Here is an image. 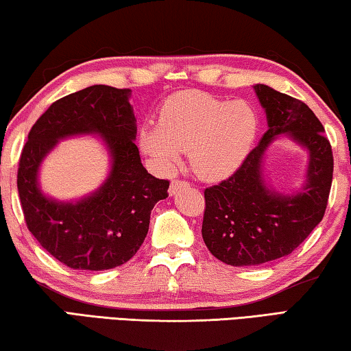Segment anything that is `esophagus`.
<instances>
[{"label": "esophagus", "mask_w": 351, "mask_h": 351, "mask_svg": "<svg viewBox=\"0 0 351 351\" xmlns=\"http://www.w3.org/2000/svg\"><path fill=\"white\" fill-rule=\"evenodd\" d=\"M186 186H189V182H186V181H181V180L171 181L170 189H169V193H170V195H175V193L178 192V190L182 189V187H186Z\"/></svg>", "instance_id": "esophagus-1"}]
</instances>
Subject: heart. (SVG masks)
<instances>
[{"mask_svg":"<svg viewBox=\"0 0 351 351\" xmlns=\"http://www.w3.org/2000/svg\"><path fill=\"white\" fill-rule=\"evenodd\" d=\"M257 133L258 116L249 104L187 91L165 100L158 123L141 130L139 145L164 173H171L189 150L193 173L219 181L245 162Z\"/></svg>","mask_w":351,"mask_h":351,"instance_id":"b5f03b06","label":"heart"}]
</instances>
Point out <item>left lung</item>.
<instances>
[{
	"mask_svg": "<svg viewBox=\"0 0 351 351\" xmlns=\"http://www.w3.org/2000/svg\"><path fill=\"white\" fill-rule=\"evenodd\" d=\"M255 93L268 132L228 180L204 190L203 240L213 257L230 266H257L285 257L322 221L332 181V152L324 125L308 105L266 85ZM287 132L311 156L304 190L280 195L263 181L265 148Z\"/></svg>",
	"mask_w": 351,
	"mask_h": 351,
	"instance_id": "left-lung-1",
	"label": "left lung"
}]
</instances>
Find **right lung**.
<instances>
[{
    "instance_id": "obj_1",
    "label": "right lung",
    "mask_w": 351,
    "mask_h": 351,
    "mask_svg": "<svg viewBox=\"0 0 351 351\" xmlns=\"http://www.w3.org/2000/svg\"><path fill=\"white\" fill-rule=\"evenodd\" d=\"M130 94L128 88L94 85L58 99L23 147L16 187L26 226L68 268L104 271L127 263L145 240L154 204L169 197V181L152 176L141 162ZM90 132L102 135L112 154L103 187L77 204L45 197L36 181L40 161L60 138Z\"/></svg>"
}]
</instances>
